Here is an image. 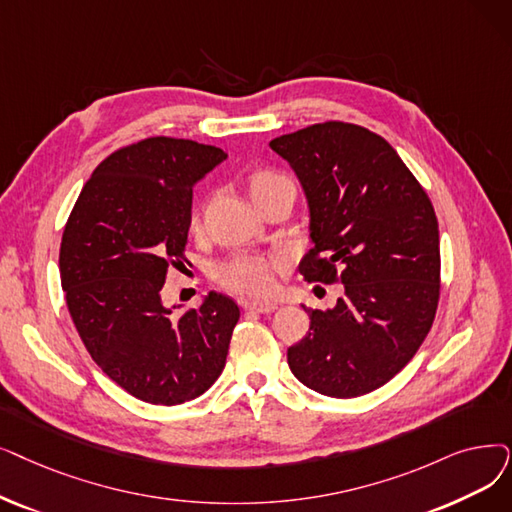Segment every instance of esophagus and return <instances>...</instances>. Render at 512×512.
Wrapping results in <instances>:
<instances>
[{
    "label": "esophagus",
    "mask_w": 512,
    "mask_h": 512,
    "mask_svg": "<svg viewBox=\"0 0 512 512\" xmlns=\"http://www.w3.org/2000/svg\"><path fill=\"white\" fill-rule=\"evenodd\" d=\"M278 305L274 301H251L247 303L249 311H257V314H270Z\"/></svg>",
    "instance_id": "34e87169"
}]
</instances>
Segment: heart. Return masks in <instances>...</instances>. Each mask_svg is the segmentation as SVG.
Masks as SVG:
<instances>
[{
  "label": "heart",
  "instance_id": "1",
  "mask_svg": "<svg viewBox=\"0 0 512 512\" xmlns=\"http://www.w3.org/2000/svg\"><path fill=\"white\" fill-rule=\"evenodd\" d=\"M284 186H293V182L276 169H257L249 177V190L255 203H261L265 196H270ZM282 265L284 257L280 255L234 253L215 268V282L238 295L263 297L272 293L274 272L280 270Z\"/></svg>",
  "mask_w": 512,
  "mask_h": 512
}]
</instances>
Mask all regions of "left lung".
<instances>
[{
	"label": "left lung",
	"instance_id": "left-lung-1",
	"mask_svg": "<svg viewBox=\"0 0 512 512\" xmlns=\"http://www.w3.org/2000/svg\"><path fill=\"white\" fill-rule=\"evenodd\" d=\"M309 203L307 282L345 284L332 309H307L309 332L288 347L297 379L328 397L389 383L429 335L439 303L437 217L393 146L366 127L324 121L270 142Z\"/></svg>",
	"mask_w": 512,
	"mask_h": 512
}]
</instances>
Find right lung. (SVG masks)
I'll return each instance as SVG.
<instances>
[{
  "label": "right lung",
  "mask_w": 512,
  "mask_h": 512,
  "mask_svg": "<svg viewBox=\"0 0 512 512\" xmlns=\"http://www.w3.org/2000/svg\"><path fill=\"white\" fill-rule=\"evenodd\" d=\"M226 152L154 136L106 157L85 182L60 242V282L98 368L133 397L177 406L203 395L226 366L238 305L211 293L175 316L161 301L186 259L192 186Z\"/></svg>",
  "instance_id": "obj_1"
}]
</instances>
